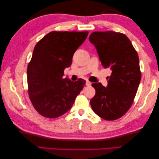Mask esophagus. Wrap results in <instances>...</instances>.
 <instances>
[{
    "instance_id": "34e87169",
    "label": "esophagus",
    "mask_w": 159,
    "mask_h": 159,
    "mask_svg": "<svg viewBox=\"0 0 159 159\" xmlns=\"http://www.w3.org/2000/svg\"><path fill=\"white\" fill-rule=\"evenodd\" d=\"M85 85H87V86H91V82H89V81H86Z\"/></svg>"
}]
</instances>
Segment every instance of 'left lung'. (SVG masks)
<instances>
[{
	"instance_id": "8db88e82",
	"label": "left lung",
	"mask_w": 159,
	"mask_h": 159,
	"mask_svg": "<svg viewBox=\"0 0 159 159\" xmlns=\"http://www.w3.org/2000/svg\"><path fill=\"white\" fill-rule=\"evenodd\" d=\"M89 41L95 46L103 68L112 71L106 88L101 83L92 84L95 95L90 101L91 106L103 119H117L131 107L140 84L137 52L122 33L93 32Z\"/></svg>"
}]
</instances>
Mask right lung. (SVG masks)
<instances>
[{"label": "right lung", "mask_w": 159, "mask_h": 159, "mask_svg": "<svg viewBox=\"0 0 159 159\" xmlns=\"http://www.w3.org/2000/svg\"><path fill=\"white\" fill-rule=\"evenodd\" d=\"M88 33L53 31L34 47L27 68L28 94L34 107L42 116L56 118L68 111L82 90L84 80L71 81L63 76Z\"/></svg>", "instance_id": "1"}]
</instances>
